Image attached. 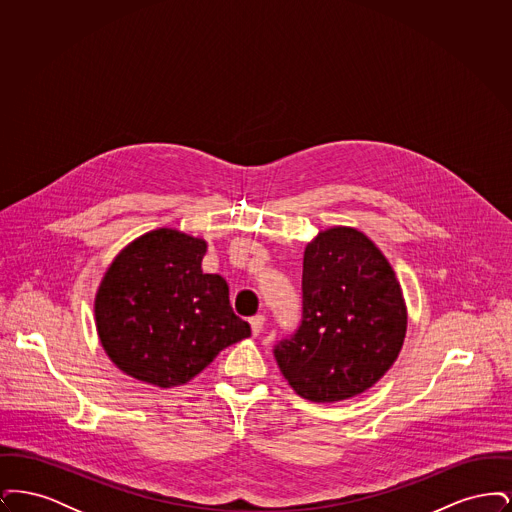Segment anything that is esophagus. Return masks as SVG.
<instances>
[{"mask_svg":"<svg viewBox=\"0 0 512 512\" xmlns=\"http://www.w3.org/2000/svg\"><path fill=\"white\" fill-rule=\"evenodd\" d=\"M249 324H251V332L253 336H259L263 326H265V317L263 315H255V317L249 318Z\"/></svg>","mask_w":512,"mask_h":512,"instance_id":"esophagus-1","label":"esophagus"}]
</instances>
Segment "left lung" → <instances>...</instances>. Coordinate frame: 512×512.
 Returning a JSON list of instances; mask_svg holds the SVG:
<instances>
[{
	"label": "left lung",
	"instance_id": "1",
	"mask_svg": "<svg viewBox=\"0 0 512 512\" xmlns=\"http://www.w3.org/2000/svg\"><path fill=\"white\" fill-rule=\"evenodd\" d=\"M301 305L297 330L272 351L303 399H349L395 363L407 309L388 259L363 232L336 226L305 247Z\"/></svg>",
	"mask_w": 512,
	"mask_h": 512
}]
</instances>
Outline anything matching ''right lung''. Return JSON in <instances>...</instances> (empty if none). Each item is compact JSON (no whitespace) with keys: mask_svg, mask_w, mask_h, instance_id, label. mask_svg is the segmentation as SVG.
Wrapping results in <instances>:
<instances>
[{"mask_svg":"<svg viewBox=\"0 0 512 512\" xmlns=\"http://www.w3.org/2000/svg\"><path fill=\"white\" fill-rule=\"evenodd\" d=\"M207 244L161 228L128 245L96 295L99 340L128 376L159 388L186 384L220 351L251 336L228 284L203 274Z\"/></svg>","mask_w":512,"mask_h":512,"instance_id":"right-lung-1","label":"right lung"}]
</instances>
